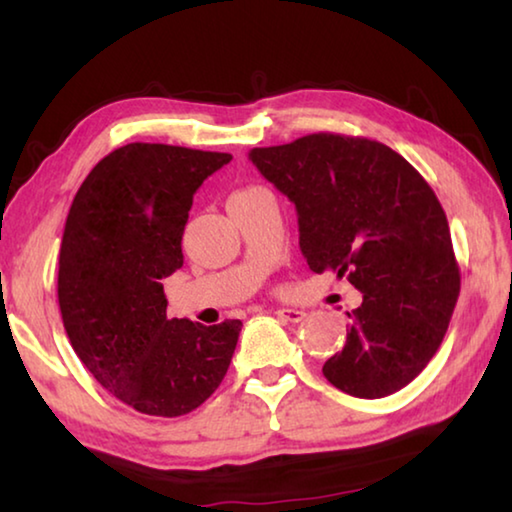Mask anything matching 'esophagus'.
<instances>
[{"label": "esophagus", "mask_w": 512, "mask_h": 512, "mask_svg": "<svg viewBox=\"0 0 512 512\" xmlns=\"http://www.w3.org/2000/svg\"><path fill=\"white\" fill-rule=\"evenodd\" d=\"M275 316L280 318L282 323H300V320L305 318L307 314H305V311H300V309H277Z\"/></svg>", "instance_id": "34e87169"}]
</instances>
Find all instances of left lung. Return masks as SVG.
Listing matches in <instances>:
<instances>
[{
	"mask_svg": "<svg viewBox=\"0 0 512 512\" xmlns=\"http://www.w3.org/2000/svg\"><path fill=\"white\" fill-rule=\"evenodd\" d=\"M298 210L300 250L314 273L363 293L343 350L323 375L377 400L427 368L452 320L461 273L443 205L400 153L368 137L314 133L248 155Z\"/></svg>",
	"mask_w": 512,
	"mask_h": 512,
	"instance_id": "obj_1",
	"label": "left lung"
}]
</instances>
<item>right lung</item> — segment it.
I'll return each mask as SVG.
<instances>
[{
    "mask_svg": "<svg viewBox=\"0 0 512 512\" xmlns=\"http://www.w3.org/2000/svg\"><path fill=\"white\" fill-rule=\"evenodd\" d=\"M230 153L133 142L74 196L58 257V305L83 366L135 411L192 413L228 372L241 320L167 318L164 277L183 266L196 189Z\"/></svg>",
    "mask_w": 512,
    "mask_h": 512,
    "instance_id": "right-lung-1",
    "label": "right lung"
}]
</instances>
